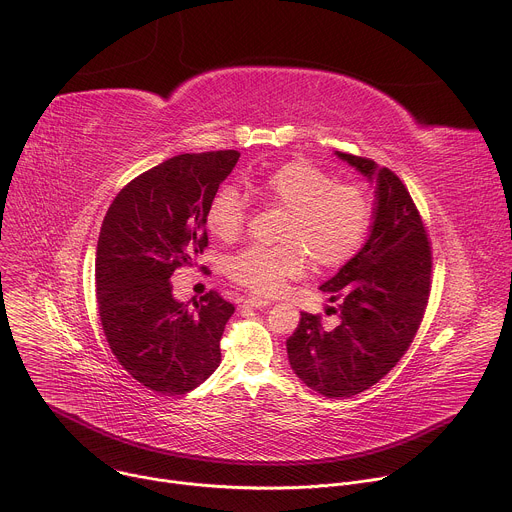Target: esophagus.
<instances>
[{"label": "esophagus", "mask_w": 512, "mask_h": 512, "mask_svg": "<svg viewBox=\"0 0 512 512\" xmlns=\"http://www.w3.org/2000/svg\"><path fill=\"white\" fill-rule=\"evenodd\" d=\"M243 304L249 306V308H267V306H271V302L265 300V298H247Z\"/></svg>", "instance_id": "34e87169"}]
</instances>
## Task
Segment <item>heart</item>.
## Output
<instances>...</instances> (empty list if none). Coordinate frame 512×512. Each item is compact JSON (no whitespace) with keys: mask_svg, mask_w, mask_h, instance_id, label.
Wrapping results in <instances>:
<instances>
[{"mask_svg":"<svg viewBox=\"0 0 512 512\" xmlns=\"http://www.w3.org/2000/svg\"><path fill=\"white\" fill-rule=\"evenodd\" d=\"M261 194L289 212L281 247L253 245L227 261V273L259 296H275L287 281L306 271L308 254L316 265L338 267L362 247L373 221V202L362 186L338 184L310 162H285L269 172ZM206 227L218 241H233L245 227V202L233 188L214 194Z\"/></svg>","mask_w":512,"mask_h":512,"instance_id":"1","label":"heart"}]
</instances>
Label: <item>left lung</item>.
I'll list each match as a JSON object with an SVG mask.
<instances>
[{
	"mask_svg": "<svg viewBox=\"0 0 512 512\" xmlns=\"http://www.w3.org/2000/svg\"><path fill=\"white\" fill-rule=\"evenodd\" d=\"M375 190L371 235L320 289L338 314L336 328L302 312L287 338L294 373L320 395L352 397L379 383L411 346L431 291V245L421 214L395 172L373 160L336 152Z\"/></svg>",
	"mask_w": 512,
	"mask_h": 512,
	"instance_id": "8db88e82",
	"label": "left lung"
}]
</instances>
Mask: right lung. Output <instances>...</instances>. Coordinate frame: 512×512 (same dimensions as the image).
I'll list each match as a JSON object with an SVG mask.
<instances>
[{
	"label": "right lung",
	"mask_w": 512,
	"mask_h": 512,
	"mask_svg": "<svg viewBox=\"0 0 512 512\" xmlns=\"http://www.w3.org/2000/svg\"><path fill=\"white\" fill-rule=\"evenodd\" d=\"M239 156H174L121 188L105 214L95 261L101 326L121 367L162 395L196 389L221 364L235 306L218 291L178 302L170 277L206 249L208 204Z\"/></svg>",
	"instance_id": "1"
}]
</instances>
